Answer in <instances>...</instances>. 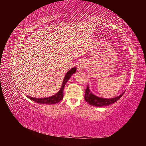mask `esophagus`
<instances>
[{"instance_id": "obj_1", "label": "esophagus", "mask_w": 146, "mask_h": 146, "mask_svg": "<svg viewBox=\"0 0 146 146\" xmlns=\"http://www.w3.org/2000/svg\"><path fill=\"white\" fill-rule=\"evenodd\" d=\"M85 68V64L83 61H80V62H79L77 64V70L78 71L80 72H82L84 70Z\"/></svg>"}]
</instances>
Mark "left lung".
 Wrapping results in <instances>:
<instances>
[{
    "label": "left lung",
    "mask_w": 146,
    "mask_h": 146,
    "mask_svg": "<svg viewBox=\"0 0 146 146\" xmlns=\"http://www.w3.org/2000/svg\"><path fill=\"white\" fill-rule=\"evenodd\" d=\"M124 92L125 91L122 92L121 95H119V96H117L116 98H111V99L102 98H100V97L97 96L94 94H92L90 91L89 86L88 85L85 91V99L86 102H88L92 106L102 107H104V106L110 105L115 103L116 102H117L121 98Z\"/></svg>",
    "instance_id": "left-lung-1"
}]
</instances>
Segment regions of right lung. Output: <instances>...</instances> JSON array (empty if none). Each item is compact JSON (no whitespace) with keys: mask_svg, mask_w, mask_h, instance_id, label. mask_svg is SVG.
Returning <instances> with one entry per match:
<instances>
[{"mask_svg":"<svg viewBox=\"0 0 146 146\" xmlns=\"http://www.w3.org/2000/svg\"><path fill=\"white\" fill-rule=\"evenodd\" d=\"M76 68H73L71 69H70L69 71L66 73L60 91L55 95L50 96L49 98H33V97H31V96L30 97L27 96V98L31 100H33L34 102H35L41 104L50 105V104H55L56 103H58L59 102H60L63 99V90H64L65 85L69 80L70 77H71L74 73H76Z\"/></svg>","mask_w":146,"mask_h":146,"instance_id":"add662e5","label":"right lung"}]
</instances>
